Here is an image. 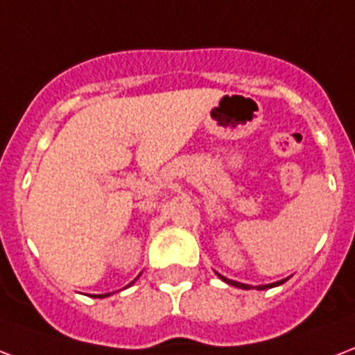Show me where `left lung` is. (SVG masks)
<instances>
[{
    "instance_id": "left-lung-1",
    "label": "left lung",
    "mask_w": 355,
    "mask_h": 355,
    "mask_svg": "<svg viewBox=\"0 0 355 355\" xmlns=\"http://www.w3.org/2000/svg\"><path fill=\"white\" fill-rule=\"evenodd\" d=\"M218 274V272H216ZM218 277H220L221 281H225L227 285L231 286H236V288H243V291H251V288H257V291H266V288H274V286H279L283 285L285 281H288V277L286 279H281V281H275V283H270V285H259V286H251V285H245V283H238V281H232V279H227L225 275L218 274Z\"/></svg>"
}]
</instances>
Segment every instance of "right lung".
I'll list each match as a JSON object with an SVG mask.
<instances>
[{
    "instance_id": "add662e5",
    "label": "right lung",
    "mask_w": 355,
    "mask_h": 355,
    "mask_svg": "<svg viewBox=\"0 0 355 355\" xmlns=\"http://www.w3.org/2000/svg\"><path fill=\"white\" fill-rule=\"evenodd\" d=\"M134 281H137V277H135ZM134 281H132V283H130V285H134ZM130 285H128V286H130ZM112 294H113V292H107V294H94L93 297H107V296H112Z\"/></svg>"
}]
</instances>
